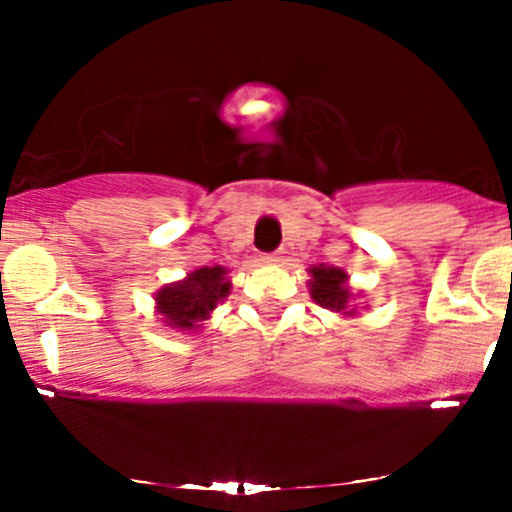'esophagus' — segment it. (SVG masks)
Returning a JSON list of instances; mask_svg holds the SVG:
<instances>
[{"mask_svg": "<svg viewBox=\"0 0 512 512\" xmlns=\"http://www.w3.org/2000/svg\"><path fill=\"white\" fill-rule=\"evenodd\" d=\"M262 262L264 264H276V262H281V255H279V252H272V255H262Z\"/></svg>", "mask_w": 512, "mask_h": 512, "instance_id": "34e87169", "label": "esophagus"}]
</instances>
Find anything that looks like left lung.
<instances>
[{
  "mask_svg": "<svg viewBox=\"0 0 512 512\" xmlns=\"http://www.w3.org/2000/svg\"><path fill=\"white\" fill-rule=\"evenodd\" d=\"M310 281L308 289L313 301L320 308L332 310V313L346 317H358L356 298L358 293L351 291L349 274L339 267H330V264H313L308 269Z\"/></svg>",
  "mask_w": 512,
  "mask_h": 512,
  "instance_id": "left-lung-1",
  "label": "left lung"
}]
</instances>
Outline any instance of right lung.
<instances>
[{"label":"right lung","instance_id":"1","mask_svg":"<svg viewBox=\"0 0 512 512\" xmlns=\"http://www.w3.org/2000/svg\"><path fill=\"white\" fill-rule=\"evenodd\" d=\"M228 293H231V279L226 267L221 264L199 267L185 279L161 286L154 293L156 315H161V322L170 330L185 334L197 332Z\"/></svg>","mask_w":512,"mask_h":512}]
</instances>
